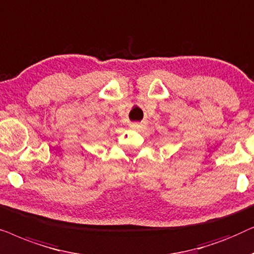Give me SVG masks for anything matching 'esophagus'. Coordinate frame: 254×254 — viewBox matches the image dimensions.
I'll return each instance as SVG.
<instances>
[{
	"mask_svg": "<svg viewBox=\"0 0 254 254\" xmlns=\"http://www.w3.org/2000/svg\"><path fill=\"white\" fill-rule=\"evenodd\" d=\"M130 127H131V128H134V129H137V128H141V124H137V123L131 124V125H130Z\"/></svg>",
	"mask_w": 254,
	"mask_h": 254,
	"instance_id": "esophagus-1",
	"label": "esophagus"
}]
</instances>
